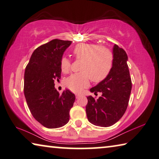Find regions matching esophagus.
<instances>
[{"instance_id":"obj_1","label":"esophagus","mask_w":159,"mask_h":159,"mask_svg":"<svg viewBox=\"0 0 159 159\" xmlns=\"http://www.w3.org/2000/svg\"><path fill=\"white\" fill-rule=\"evenodd\" d=\"M75 95H76V98H77V99H78V98H79V97H80V96H81V94H80V93H77V94H75Z\"/></svg>"}]
</instances>
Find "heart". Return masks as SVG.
Returning <instances> with one entry per match:
<instances>
[{
    "instance_id": "obj_1",
    "label": "heart",
    "mask_w": 159,
    "mask_h": 159,
    "mask_svg": "<svg viewBox=\"0 0 159 159\" xmlns=\"http://www.w3.org/2000/svg\"><path fill=\"white\" fill-rule=\"evenodd\" d=\"M73 54L77 59L82 60V72L73 74L65 80V84L73 92H80L89 84V77L94 82H99L108 76L112 67L113 56L108 49L94 44L80 43L75 46ZM61 71L67 73L70 62L63 57L60 62Z\"/></svg>"
}]
</instances>
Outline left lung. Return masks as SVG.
<instances>
[{
  "label": "left lung",
  "instance_id": "1",
  "mask_svg": "<svg viewBox=\"0 0 159 159\" xmlns=\"http://www.w3.org/2000/svg\"><path fill=\"white\" fill-rule=\"evenodd\" d=\"M112 67L104 80L89 89L97 94V99L87 97L86 113L88 121L95 126L108 127L120 119L127 108L131 90V80L125 51L114 45L112 49Z\"/></svg>",
  "mask_w": 159,
  "mask_h": 159
}]
</instances>
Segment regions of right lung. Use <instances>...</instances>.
Returning <instances> with one entry per match:
<instances>
[{"label": "right lung", "instance_id": "obj_1", "mask_svg": "<svg viewBox=\"0 0 159 159\" xmlns=\"http://www.w3.org/2000/svg\"><path fill=\"white\" fill-rule=\"evenodd\" d=\"M72 41L55 39L34 50L24 75V94L32 115L49 129L69 121L75 95L65 89L60 94L55 80L60 79V62Z\"/></svg>", "mask_w": 159, "mask_h": 159}]
</instances>
